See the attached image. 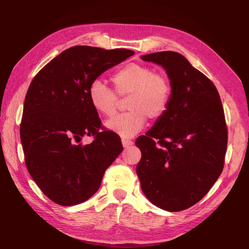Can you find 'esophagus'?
Masks as SVG:
<instances>
[{
    "instance_id": "34e87169",
    "label": "esophagus",
    "mask_w": 249,
    "mask_h": 249,
    "mask_svg": "<svg viewBox=\"0 0 249 249\" xmlns=\"http://www.w3.org/2000/svg\"><path fill=\"white\" fill-rule=\"evenodd\" d=\"M122 144H123V147L124 148H128V147H130L133 145V142L129 141V140H122Z\"/></svg>"
}]
</instances>
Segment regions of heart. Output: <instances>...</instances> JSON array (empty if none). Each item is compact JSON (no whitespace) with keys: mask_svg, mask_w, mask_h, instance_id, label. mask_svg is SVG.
I'll list each match as a JSON object with an SVG mask.
<instances>
[{"mask_svg":"<svg viewBox=\"0 0 249 249\" xmlns=\"http://www.w3.org/2000/svg\"><path fill=\"white\" fill-rule=\"evenodd\" d=\"M114 90L103 82H92L88 91L90 103L96 112L104 116L115 114L119 96L127 100L128 112L116 115L107 122L111 132L123 138H130L144 128L147 117L157 121L165 115L172 96L170 80L156 73L151 67L132 62L112 74Z\"/></svg>","mask_w":249,"mask_h":249,"instance_id":"heart-1","label":"heart"}]
</instances>
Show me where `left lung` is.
<instances>
[{
    "label": "left lung",
    "instance_id": "obj_1",
    "mask_svg": "<svg viewBox=\"0 0 249 249\" xmlns=\"http://www.w3.org/2000/svg\"><path fill=\"white\" fill-rule=\"evenodd\" d=\"M166 69L172 96L165 115L136 140L142 158L136 167L151 203L179 212L197 203L224 168L227 126L213 82L175 52L142 57Z\"/></svg>",
    "mask_w": 249,
    "mask_h": 249
}]
</instances>
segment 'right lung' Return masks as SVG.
<instances>
[{
    "label": "right lung",
    "mask_w": 249,
    "mask_h": 249,
    "mask_svg": "<svg viewBox=\"0 0 249 249\" xmlns=\"http://www.w3.org/2000/svg\"><path fill=\"white\" fill-rule=\"evenodd\" d=\"M133 54L128 49L73 46L31 82L20 142L29 175L54 203L70 206L87 201L123 150L119 135L103 127L88 91L101 73ZM84 136L94 138L90 144H82Z\"/></svg>",
    "instance_id": "1"
}]
</instances>
